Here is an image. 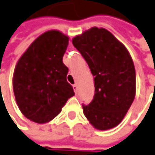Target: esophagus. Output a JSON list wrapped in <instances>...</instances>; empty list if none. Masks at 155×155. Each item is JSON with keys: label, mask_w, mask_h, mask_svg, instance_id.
<instances>
[{"label": "esophagus", "mask_w": 155, "mask_h": 155, "mask_svg": "<svg viewBox=\"0 0 155 155\" xmlns=\"http://www.w3.org/2000/svg\"><path fill=\"white\" fill-rule=\"evenodd\" d=\"M73 89H74V91H75V93H77L78 86H77V85H76V84H74V85H73Z\"/></svg>", "instance_id": "34e87169"}]
</instances>
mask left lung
Wrapping results in <instances>:
<instances>
[{
  "mask_svg": "<svg viewBox=\"0 0 155 155\" xmlns=\"http://www.w3.org/2000/svg\"><path fill=\"white\" fill-rule=\"evenodd\" d=\"M94 77L91 102L82 104L92 126L108 130L119 125L136 92L134 64L126 48L107 29L93 27L72 40Z\"/></svg>",
  "mask_w": 155,
  "mask_h": 155,
  "instance_id": "1",
  "label": "left lung"
}]
</instances>
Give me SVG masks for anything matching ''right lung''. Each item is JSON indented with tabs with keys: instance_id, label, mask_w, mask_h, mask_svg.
Returning a JSON list of instances; mask_svg holds the SVG:
<instances>
[{
	"instance_id": "1",
	"label": "right lung",
	"mask_w": 155,
	"mask_h": 155,
	"mask_svg": "<svg viewBox=\"0 0 155 155\" xmlns=\"http://www.w3.org/2000/svg\"><path fill=\"white\" fill-rule=\"evenodd\" d=\"M68 44V36L47 31L29 46L16 65V102L25 117L36 123L51 120L74 95L67 81L69 69L63 63Z\"/></svg>"
}]
</instances>
